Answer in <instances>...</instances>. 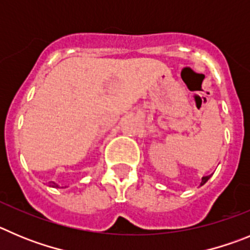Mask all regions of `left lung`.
<instances>
[{
    "label": "left lung",
    "instance_id": "8db88e82",
    "mask_svg": "<svg viewBox=\"0 0 250 250\" xmlns=\"http://www.w3.org/2000/svg\"><path fill=\"white\" fill-rule=\"evenodd\" d=\"M209 178H210V175H207V177H203V178H202V183H201V186H203V184L206 183V182L208 181Z\"/></svg>",
    "mask_w": 250,
    "mask_h": 250
}]
</instances>
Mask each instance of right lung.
I'll list each match as a JSON object with an SVG mask.
<instances>
[{
	"label": "right lung",
	"mask_w": 250,
	"mask_h": 250,
	"mask_svg": "<svg viewBox=\"0 0 250 250\" xmlns=\"http://www.w3.org/2000/svg\"><path fill=\"white\" fill-rule=\"evenodd\" d=\"M49 186L53 187V188H60V187H58V184H56L55 182H51V184H49Z\"/></svg>",
	"instance_id": "add662e5"
}]
</instances>
